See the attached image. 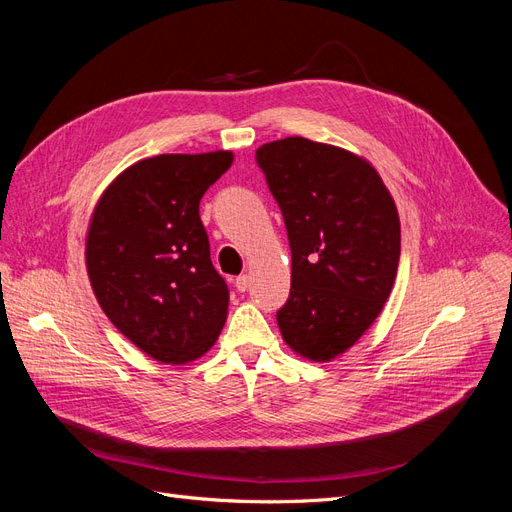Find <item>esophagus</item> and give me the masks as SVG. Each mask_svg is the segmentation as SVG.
Returning a JSON list of instances; mask_svg holds the SVG:
<instances>
[{
	"instance_id": "esophagus-1",
	"label": "esophagus",
	"mask_w": 512,
	"mask_h": 512,
	"mask_svg": "<svg viewBox=\"0 0 512 512\" xmlns=\"http://www.w3.org/2000/svg\"><path fill=\"white\" fill-rule=\"evenodd\" d=\"M235 286H237L239 292H245L247 288H250V277H247V275H239L237 280H235Z\"/></svg>"
}]
</instances>
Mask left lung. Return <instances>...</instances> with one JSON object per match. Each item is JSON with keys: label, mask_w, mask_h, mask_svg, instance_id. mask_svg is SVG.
Here are the masks:
<instances>
[{"label": "left lung", "mask_w": 512, "mask_h": 512, "mask_svg": "<svg viewBox=\"0 0 512 512\" xmlns=\"http://www.w3.org/2000/svg\"><path fill=\"white\" fill-rule=\"evenodd\" d=\"M256 162L292 252L277 324L294 352L327 363L359 342L389 299L401 252L395 200L365 158L303 136L258 147Z\"/></svg>", "instance_id": "left-lung-1"}]
</instances>
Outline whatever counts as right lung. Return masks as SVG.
Listing matches in <instances>:
<instances>
[{"label": "right lung", "mask_w": 512, "mask_h": 512, "mask_svg": "<svg viewBox=\"0 0 512 512\" xmlns=\"http://www.w3.org/2000/svg\"><path fill=\"white\" fill-rule=\"evenodd\" d=\"M230 151L162 153L113 179L91 213L85 262L102 312L151 359L203 356L228 316L198 205L230 168Z\"/></svg>", "instance_id": "right-lung-1"}]
</instances>
